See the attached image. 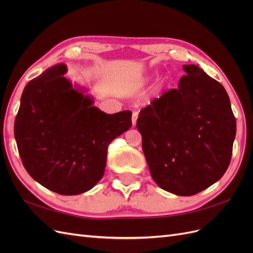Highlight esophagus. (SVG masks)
Instances as JSON below:
<instances>
[{"label":"esophagus","instance_id":"obj_1","mask_svg":"<svg viewBox=\"0 0 253 253\" xmlns=\"http://www.w3.org/2000/svg\"><path fill=\"white\" fill-rule=\"evenodd\" d=\"M137 118H138V113H137V112H134V113H133V115H132V124H133V126H136Z\"/></svg>","mask_w":253,"mask_h":253}]
</instances>
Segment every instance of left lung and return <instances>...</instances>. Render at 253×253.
I'll list each match as a JSON object with an SVG mask.
<instances>
[{"label":"left lung","mask_w":253,"mask_h":253,"mask_svg":"<svg viewBox=\"0 0 253 253\" xmlns=\"http://www.w3.org/2000/svg\"><path fill=\"white\" fill-rule=\"evenodd\" d=\"M182 70L178 88L141 110L136 126L152 178L168 192L191 196L227 171L236 121L219 82L194 64Z\"/></svg>","instance_id":"8db88e82"}]
</instances>
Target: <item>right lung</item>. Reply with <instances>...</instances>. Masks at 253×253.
<instances>
[{
    "label": "right lung",
    "mask_w": 253,
    "mask_h": 253,
    "mask_svg": "<svg viewBox=\"0 0 253 253\" xmlns=\"http://www.w3.org/2000/svg\"><path fill=\"white\" fill-rule=\"evenodd\" d=\"M56 64L30 80L21 96L14 137L32 177L61 195H77L102 178L109 144L132 126L129 111L106 114Z\"/></svg>",
    "instance_id": "add662e5"
}]
</instances>
